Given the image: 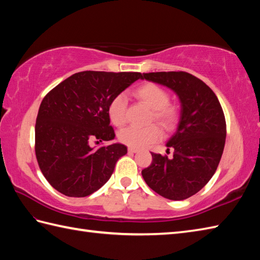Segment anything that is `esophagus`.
<instances>
[{
  "label": "esophagus",
  "instance_id": "34e87169",
  "mask_svg": "<svg viewBox=\"0 0 260 260\" xmlns=\"http://www.w3.org/2000/svg\"><path fill=\"white\" fill-rule=\"evenodd\" d=\"M139 151V148H135V147H128V152L129 153H136Z\"/></svg>",
  "mask_w": 260,
  "mask_h": 260
}]
</instances>
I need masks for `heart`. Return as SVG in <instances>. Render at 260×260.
Returning a JSON list of instances; mask_svg holds the SVG:
<instances>
[{
	"label": "heart",
	"instance_id": "b5f03b06",
	"mask_svg": "<svg viewBox=\"0 0 260 260\" xmlns=\"http://www.w3.org/2000/svg\"><path fill=\"white\" fill-rule=\"evenodd\" d=\"M134 96L152 109L150 121L156 123L165 131L173 129L179 120V108L170 102L169 91L154 82L137 87ZM108 117L117 127L123 126L127 120V101L124 95L115 96L108 105ZM162 133L156 125L146 127L129 126L118 133V140L131 147H142L157 142Z\"/></svg>",
	"mask_w": 260,
	"mask_h": 260
}]
</instances>
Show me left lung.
I'll return each mask as SVG.
<instances>
[{
	"instance_id": "1",
	"label": "left lung",
	"mask_w": 260,
	"mask_h": 260,
	"mask_svg": "<svg viewBox=\"0 0 260 260\" xmlns=\"http://www.w3.org/2000/svg\"><path fill=\"white\" fill-rule=\"evenodd\" d=\"M142 79L171 88L181 102L178 129L167 143L173 156L152 153L142 175L157 194L184 200L208 183L221 159L227 135L222 107L211 88L185 71L143 74Z\"/></svg>"
}]
</instances>
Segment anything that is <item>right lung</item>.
<instances>
[{"label":"right lung","mask_w":260,"mask_h":260,"mask_svg":"<svg viewBox=\"0 0 260 260\" xmlns=\"http://www.w3.org/2000/svg\"><path fill=\"white\" fill-rule=\"evenodd\" d=\"M140 78L141 73L81 71L42 99L36 123V156L42 174L57 191L82 198L109 180L127 147L93 148L90 143L114 140L108 105Z\"/></svg>","instance_id":"obj_1"}]
</instances>
